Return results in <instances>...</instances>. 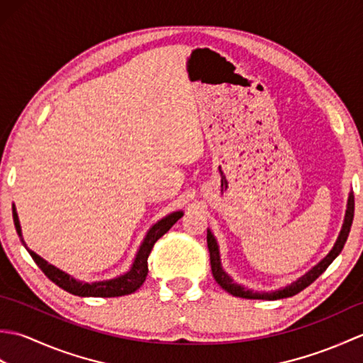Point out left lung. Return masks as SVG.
I'll return each mask as SVG.
<instances>
[{
	"mask_svg": "<svg viewBox=\"0 0 363 363\" xmlns=\"http://www.w3.org/2000/svg\"><path fill=\"white\" fill-rule=\"evenodd\" d=\"M352 218H354V195L351 194L350 199H348V211H346V217H345L342 233H340V235H338L333 251H330L317 267H313L309 273L304 274L296 282H293L291 285H289V287H285L282 290H277V291H267V293H257V291L246 290V289L242 287V285L235 284L225 272H223L221 264H220V252H218L217 242H215V238L211 234V230H207V248H209V254H211L212 274H213L215 281L218 282L221 289H225L228 293H230V295L237 296V298H245V299H282V298L293 296V295H296V293L303 291L306 287H309V285L315 279H318V276L325 273L326 268L330 264H333V260L338 256V254L342 252L343 246L346 243V238H348V235H350Z\"/></svg>",
	"mask_w": 363,
	"mask_h": 363,
	"instance_id": "obj_1",
	"label": "left lung"
}]
</instances>
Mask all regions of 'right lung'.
Listing matches in <instances>:
<instances>
[{
	"mask_svg": "<svg viewBox=\"0 0 363 363\" xmlns=\"http://www.w3.org/2000/svg\"><path fill=\"white\" fill-rule=\"evenodd\" d=\"M12 217H13V225H15V229H17V233L20 235L21 243L25 245V248L30 254V257L34 259V262L38 265V268L42 269L45 276L48 277L50 281H52L54 284L59 285L60 289H64L65 291L72 293V295H76V296L115 298V296L130 295V293H134L135 290L142 287L145 279H146V276H148V257H150V252L152 250L154 243H156L162 235L168 233L169 228H172L174 223L182 217V212L169 213L168 217L162 218L160 221H157L156 225H154L150 229V233L146 234L145 240L140 246V250H138V252H137L133 268H130L128 273L115 277V279H111V281L91 282V284L79 282V281L73 279V277H70L67 273L60 272L59 268L52 267L51 264H48V262L43 260L40 256H37L34 251H30L26 246L25 240H23V237H21V228H20L17 211H15V206H12Z\"/></svg>",
	"mask_w": 363,
	"mask_h": 363,
	"instance_id": "right-lung-1",
	"label": "right lung"
}]
</instances>
